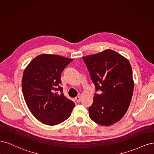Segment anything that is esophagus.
<instances>
[{
	"label": "esophagus",
	"mask_w": 154,
	"mask_h": 154,
	"mask_svg": "<svg viewBox=\"0 0 154 154\" xmlns=\"http://www.w3.org/2000/svg\"><path fill=\"white\" fill-rule=\"evenodd\" d=\"M75 99L76 100V101L77 102V103H79L80 101H81V97L79 96H77V97H76L75 98Z\"/></svg>",
	"instance_id": "34e87169"
}]
</instances>
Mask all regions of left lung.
Returning a JSON list of instances; mask_svg holds the SVG:
<instances>
[{
  "instance_id": "left-lung-1",
  "label": "left lung",
  "mask_w": 154,
  "mask_h": 154,
  "mask_svg": "<svg viewBox=\"0 0 154 154\" xmlns=\"http://www.w3.org/2000/svg\"><path fill=\"white\" fill-rule=\"evenodd\" d=\"M97 91L89 116L100 125L116 123L125 116L133 95L134 83L128 60L112 50L83 57Z\"/></svg>"
}]
</instances>
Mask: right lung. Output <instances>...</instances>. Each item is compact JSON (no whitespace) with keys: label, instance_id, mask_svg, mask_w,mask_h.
Listing matches in <instances>:
<instances>
[{"label":"right lung","instance_id":"obj_1","mask_svg":"<svg viewBox=\"0 0 154 154\" xmlns=\"http://www.w3.org/2000/svg\"><path fill=\"white\" fill-rule=\"evenodd\" d=\"M73 60L45 54L35 57L24 69L22 79L24 100L33 116L43 124L59 125L71 115L75 103L63 95L59 84L61 73Z\"/></svg>","mask_w":154,"mask_h":154}]
</instances>
